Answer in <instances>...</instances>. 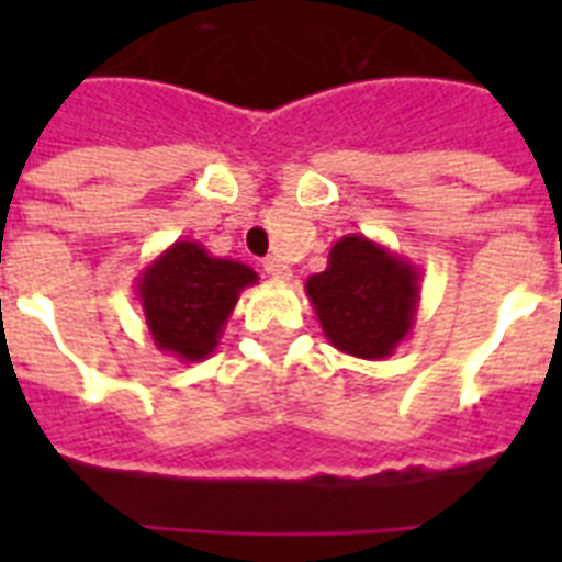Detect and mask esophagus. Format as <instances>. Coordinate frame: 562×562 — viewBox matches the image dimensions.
<instances>
[{"label": "esophagus", "instance_id": "34e87169", "mask_svg": "<svg viewBox=\"0 0 562 562\" xmlns=\"http://www.w3.org/2000/svg\"><path fill=\"white\" fill-rule=\"evenodd\" d=\"M265 273H268L271 280H291V268L285 262H280V259H265Z\"/></svg>", "mask_w": 562, "mask_h": 562}]
</instances>
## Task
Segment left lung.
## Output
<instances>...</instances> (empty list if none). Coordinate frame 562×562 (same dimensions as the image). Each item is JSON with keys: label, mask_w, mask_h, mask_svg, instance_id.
Returning <instances> with one entry per match:
<instances>
[{"label": "left lung", "mask_w": 562, "mask_h": 562, "mask_svg": "<svg viewBox=\"0 0 562 562\" xmlns=\"http://www.w3.org/2000/svg\"><path fill=\"white\" fill-rule=\"evenodd\" d=\"M306 294L335 350L379 361L414 329L419 271L373 238L350 233L333 245L326 271L308 277Z\"/></svg>", "instance_id": "left-lung-1"}]
</instances>
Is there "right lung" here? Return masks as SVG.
I'll use <instances>...</instances> for the list:
<instances>
[{"instance_id":"add662e5","label":"right lung","mask_w":562,"mask_h":562,"mask_svg":"<svg viewBox=\"0 0 562 562\" xmlns=\"http://www.w3.org/2000/svg\"><path fill=\"white\" fill-rule=\"evenodd\" d=\"M254 268L206 254L198 241H175L136 277V297L157 350L180 361H203L215 352L227 317Z\"/></svg>"}]
</instances>
